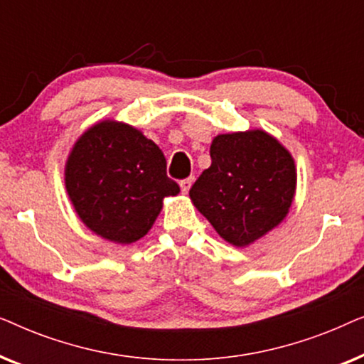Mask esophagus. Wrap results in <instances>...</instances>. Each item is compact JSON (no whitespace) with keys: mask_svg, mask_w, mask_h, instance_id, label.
<instances>
[{"mask_svg":"<svg viewBox=\"0 0 364 364\" xmlns=\"http://www.w3.org/2000/svg\"><path fill=\"white\" fill-rule=\"evenodd\" d=\"M192 183H193V177L192 176L187 177V178H182V181H181V191L183 193H187L188 188L192 187Z\"/></svg>","mask_w":364,"mask_h":364,"instance_id":"1","label":"esophagus"}]
</instances>
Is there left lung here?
Segmentation results:
<instances>
[{"label":"left lung","instance_id":"1","mask_svg":"<svg viewBox=\"0 0 364 364\" xmlns=\"http://www.w3.org/2000/svg\"><path fill=\"white\" fill-rule=\"evenodd\" d=\"M210 157L188 196L218 235L245 247L285 218L296 173L280 142L263 131L222 134L213 139Z\"/></svg>","mask_w":364,"mask_h":364}]
</instances>
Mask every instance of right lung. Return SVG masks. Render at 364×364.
<instances>
[{
    "instance_id": "right-lung-1",
    "label": "right lung",
    "mask_w": 364,
    "mask_h": 364,
    "mask_svg": "<svg viewBox=\"0 0 364 364\" xmlns=\"http://www.w3.org/2000/svg\"><path fill=\"white\" fill-rule=\"evenodd\" d=\"M66 188L81 220L107 240L132 243L151 230L177 182L161 149L126 124L104 121L84 132L66 166Z\"/></svg>"
}]
</instances>
